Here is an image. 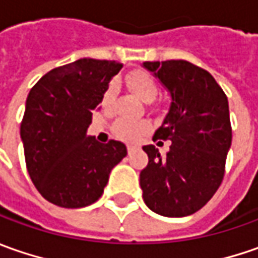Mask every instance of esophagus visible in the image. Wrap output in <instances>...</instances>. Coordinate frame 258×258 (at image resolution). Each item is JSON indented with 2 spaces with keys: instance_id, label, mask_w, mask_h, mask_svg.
Returning a JSON list of instances; mask_svg holds the SVG:
<instances>
[{
  "instance_id": "1",
  "label": "esophagus",
  "mask_w": 258,
  "mask_h": 258,
  "mask_svg": "<svg viewBox=\"0 0 258 258\" xmlns=\"http://www.w3.org/2000/svg\"><path fill=\"white\" fill-rule=\"evenodd\" d=\"M127 151H128V156H131V154H134V153L137 151V148H136V147H133V146H128V147H127Z\"/></svg>"
}]
</instances>
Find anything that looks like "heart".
<instances>
[{
    "label": "heart",
    "instance_id": "b5f03b06",
    "mask_svg": "<svg viewBox=\"0 0 258 258\" xmlns=\"http://www.w3.org/2000/svg\"><path fill=\"white\" fill-rule=\"evenodd\" d=\"M127 85L136 93L138 98H141L144 102H153L156 100L157 94H158V85L156 80L150 76L146 71H133L131 74L125 78ZM114 98V88L108 87L104 93L102 97V104L108 105L111 104ZM112 131L115 134V137L124 141H137L150 131V122L146 120H134V118H120L114 122Z\"/></svg>",
    "mask_w": 258,
    "mask_h": 258
}]
</instances>
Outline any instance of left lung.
<instances>
[{
    "label": "left lung",
    "instance_id": "left-lung-1",
    "mask_svg": "<svg viewBox=\"0 0 258 258\" xmlns=\"http://www.w3.org/2000/svg\"><path fill=\"white\" fill-rule=\"evenodd\" d=\"M143 67L171 95L168 114L154 140H170L161 157L144 146L148 164L140 173L147 207L164 217H185L204 207L224 177L231 146L228 100L209 71L184 59L146 61Z\"/></svg>",
    "mask_w": 258,
    "mask_h": 258
}]
</instances>
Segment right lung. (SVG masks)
<instances>
[{"label":"right lung","mask_w":258,"mask_h":258,"mask_svg":"<svg viewBox=\"0 0 258 258\" xmlns=\"http://www.w3.org/2000/svg\"><path fill=\"white\" fill-rule=\"evenodd\" d=\"M122 64L81 58L51 70L27 97L21 140L27 170L49 203L80 209L98 200L125 146L87 136L93 110Z\"/></svg>","instance_id":"obj_1"}]
</instances>
